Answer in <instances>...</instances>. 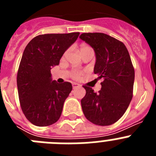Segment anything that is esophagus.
<instances>
[{
    "mask_svg": "<svg viewBox=\"0 0 156 156\" xmlns=\"http://www.w3.org/2000/svg\"><path fill=\"white\" fill-rule=\"evenodd\" d=\"M80 87V85L79 83H73V89H75V88L76 87Z\"/></svg>",
    "mask_w": 156,
    "mask_h": 156,
    "instance_id": "34e87169",
    "label": "esophagus"
}]
</instances>
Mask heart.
<instances>
[{"label": "heart", "mask_w": 156, "mask_h": 156, "mask_svg": "<svg viewBox=\"0 0 156 156\" xmlns=\"http://www.w3.org/2000/svg\"><path fill=\"white\" fill-rule=\"evenodd\" d=\"M89 48H90L89 46L84 44H82L80 46V54H81L83 51H84L85 50H87V49H89ZM83 75V72L81 71V70L74 69V70H73V72L71 73V76L73 77L74 80L80 79Z\"/></svg>", "instance_id": "heart-1"}]
</instances>
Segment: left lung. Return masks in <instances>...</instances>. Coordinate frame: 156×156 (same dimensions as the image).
Wrapping results in <instances>:
<instances>
[{
  "mask_svg": "<svg viewBox=\"0 0 156 156\" xmlns=\"http://www.w3.org/2000/svg\"><path fill=\"white\" fill-rule=\"evenodd\" d=\"M80 38L94 50V73L102 79L98 93L83 86L86 90L81 99L83 114L95 125L113 124L123 115L133 98L134 69L129 52L123 43L102 33H84Z\"/></svg>",
  "mask_w": 156,
  "mask_h": 156,
  "instance_id": "8db88e82",
  "label": "left lung"
}]
</instances>
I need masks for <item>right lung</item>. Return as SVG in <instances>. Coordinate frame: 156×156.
I'll list each match as a JSON object with an SVG mask.
<instances>
[{
  "label": "right lung",
  "mask_w": 156,
  "mask_h": 156,
  "mask_svg": "<svg viewBox=\"0 0 156 156\" xmlns=\"http://www.w3.org/2000/svg\"><path fill=\"white\" fill-rule=\"evenodd\" d=\"M80 33L37 36L25 48L17 73L22 111L31 123L47 126L57 122L73 87L51 80V69L78 38Z\"/></svg>",
  "instance_id": "obj_1"
}]
</instances>
